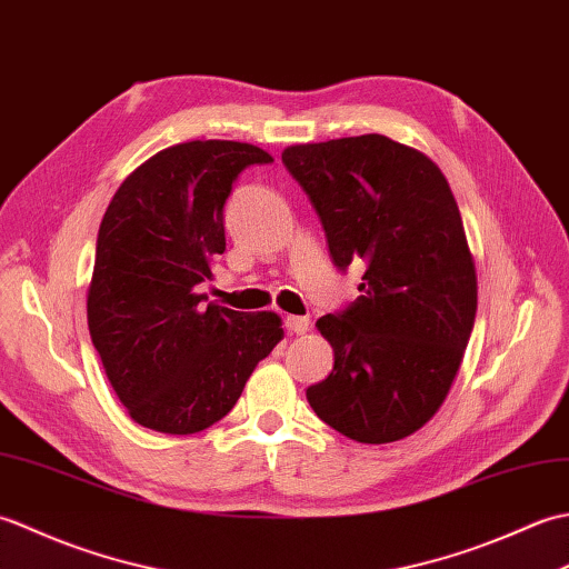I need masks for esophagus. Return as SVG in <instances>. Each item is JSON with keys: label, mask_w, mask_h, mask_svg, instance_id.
<instances>
[{"label": "esophagus", "mask_w": 569, "mask_h": 569, "mask_svg": "<svg viewBox=\"0 0 569 569\" xmlns=\"http://www.w3.org/2000/svg\"><path fill=\"white\" fill-rule=\"evenodd\" d=\"M283 325H286L288 335H306L310 330V320L300 318V316H286Z\"/></svg>", "instance_id": "34e87169"}]
</instances>
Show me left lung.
<instances>
[{"instance_id":"8db88e82","label":"left lung","mask_w":569,"mask_h":569,"mask_svg":"<svg viewBox=\"0 0 569 569\" xmlns=\"http://www.w3.org/2000/svg\"><path fill=\"white\" fill-rule=\"evenodd\" d=\"M281 159L318 210L337 269L365 263L361 296L316 325L335 367L308 403L349 440H403L438 413L477 316L450 183L426 153L381 134L298 143Z\"/></svg>"}]
</instances>
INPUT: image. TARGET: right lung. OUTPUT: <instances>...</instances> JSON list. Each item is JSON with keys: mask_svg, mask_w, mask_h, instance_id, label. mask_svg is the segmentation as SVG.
<instances>
[{"mask_svg": "<svg viewBox=\"0 0 569 569\" xmlns=\"http://www.w3.org/2000/svg\"><path fill=\"white\" fill-rule=\"evenodd\" d=\"M271 161L253 143H176L129 173L102 217L88 328L114 393L143 428H210L283 340L276 312L202 306L198 293L227 247L232 183L247 166Z\"/></svg>", "mask_w": 569, "mask_h": 569, "instance_id": "obj_1", "label": "right lung"}]
</instances>
